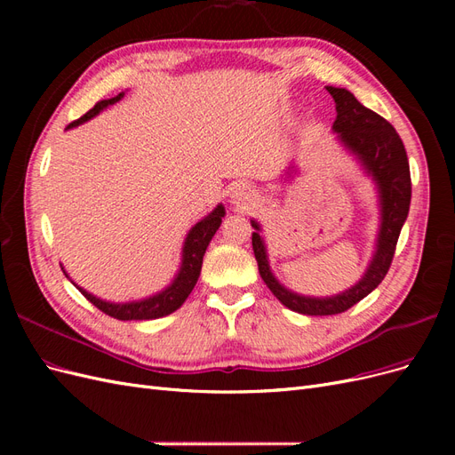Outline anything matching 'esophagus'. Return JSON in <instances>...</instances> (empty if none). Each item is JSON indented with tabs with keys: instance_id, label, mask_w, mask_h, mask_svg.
I'll list each match as a JSON object with an SVG mask.
<instances>
[{
	"instance_id": "1",
	"label": "esophagus",
	"mask_w": 455,
	"mask_h": 455,
	"mask_svg": "<svg viewBox=\"0 0 455 455\" xmlns=\"http://www.w3.org/2000/svg\"><path fill=\"white\" fill-rule=\"evenodd\" d=\"M231 201L243 209H249V206H256L259 203V191L249 184H239L231 191Z\"/></svg>"
}]
</instances>
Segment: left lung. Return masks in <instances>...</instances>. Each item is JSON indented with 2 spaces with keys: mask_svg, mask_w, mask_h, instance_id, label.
<instances>
[{
  "mask_svg": "<svg viewBox=\"0 0 455 455\" xmlns=\"http://www.w3.org/2000/svg\"><path fill=\"white\" fill-rule=\"evenodd\" d=\"M336 102V121L334 131L339 132V139L349 149H353L364 163L368 172L376 178L381 194V229L378 237V251L374 259L359 284L349 288L334 298H304L286 291L275 281L269 271L266 249L261 237L258 235V224L252 233V251L258 261V271L267 284L273 296L277 298L288 309L304 315H338L359 304L374 288L385 279L396 251V241L410 211L411 199V178L410 164L401 136L387 119H383L371 109L364 108L355 96L338 87H326Z\"/></svg>",
  "mask_w": 455,
  "mask_h": 455,
  "instance_id": "obj_1",
  "label": "left lung"
}]
</instances>
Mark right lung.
<instances>
[{
	"label": "right lung",
	"mask_w": 455,
	"mask_h": 455,
	"mask_svg": "<svg viewBox=\"0 0 455 455\" xmlns=\"http://www.w3.org/2000/svg\"><path fill=\"white\" fill-rule=\"evenodd\" d=\"M121 96H123V92H119L117 96H112V99L99 100L85 116H81L79 119L72 121L66 129H72V127L79 125V123H85L87 119L99 114L100 109H104L106 106L121 100ZM224 214H226L224 206L218 204L209 216L203 218L201 222L196 224V228L188 233L180 273H178V277L174 279V283L167 288V291H163L161 294H157L154 298H148L142 301H132V304H108V301H102L99 298H94L92 294L85 292L84 288H79L77 284L76 286L94 307H99L102 313L114 316V319H119V321H149V319H159V316H164V315H171L172 311H176L184 304L189 292L194 291V286L201 275L204 251H206V246H209L211 239L214 237V233L220 228V224H222Z\"/></svg>",
	"instance_id": "1"
}]
</instances>
